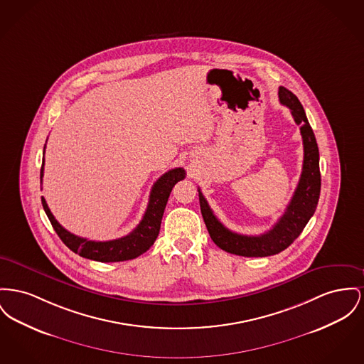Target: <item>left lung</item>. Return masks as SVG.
<instances>
[{"label": "left lung", "mask_w": 364, "mask_h": 364, "mask_svg": "<svg viewBox=\"0 0 364 364\" xmlns=\"http://www.w3.org/2000/svg\"><path fill=\"white\" fill-rule=\"evenodd\" d=\"M279 100L290 108L291 115L299 127L304 144V164L299 186L278 223L268 232L258 236L240 235L225 228L214 215L200 190L199 203L206 228L214 243L227 253L243 257H268L287 249L302 232L315 213L321 195L319 149L305 111L297 96L289 89L279 87Z\"/></svg>", "instance_id": "left-lung-1"}]
</instances>
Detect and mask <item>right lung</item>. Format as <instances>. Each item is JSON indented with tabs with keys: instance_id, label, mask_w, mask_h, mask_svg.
Here are the masks:
<instances>
[{
	"instance_id": "obj_1",
	"label": "right lung",
	"mask_w": 364,
	"mask_h": 364,
	"mask_svg": "<svg viewBox=\"0 0 364 364\" xmlns=\"http://www.w3.org/2000/svg\"><path fill=\"white\" fill-rule=\"evenodd\" d=\"M43 164L41 168V181H43ZM184 177H186V171L183 168H176L162 174L152 186L147 210L143 215V220L139 223V225L129 235L122 236L114 240H106V242L87 240L85 237L68 232L58 223L53 214L50 213L43 196L41 198V202H43V210L48 215L53 230L71 252L84 258L100 261V262L127 261V259H133L136 257L141 256L154 245L161 230L162 215L165 212L171 190L174 184L183 180Z\"/></svg>"
}]
</instances>
